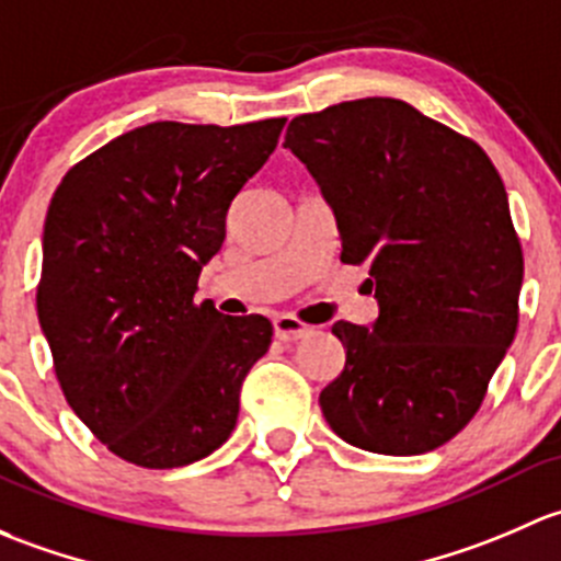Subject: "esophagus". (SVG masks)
Returning <instances> with one entry per match:
<instances>
[{
  "instance_id": "esophagus-1",
  "label": "esophagus",
  "mask_w": 561,
  "mask_h": 561,
  "mask_svg": "<svg viewBox=\"0 0 561 561\" xmlns=\"http://www.w3.org/2000/svg\"><path fill=\"white\" fill-rule=\"evenodd\" d=\"M273 327H275V337L283 340V343H291V340H302V337H308V334H310L308 323H302V321L294 319V316H288V313L278 316V319L273 321Z\"/></svg>"
}]
</instances>
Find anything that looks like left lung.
<instances>
[{"label":"left lung","instance_id":"obj_1","mask_svg":"<svg viewBox=\"0 0 561 561\" xmlns=\"http://www.w3.org/2000/svg\"><path fill=\"white\" fill-rule=\"evenodd\" d=\"M332 205L345 264H367L378 319L337 321L345 367L319 402L334 435L386 456L448 443L478 413L518 327L522 242L478 142L389 96L288 124Z\"/></svg>","mask_w":561,"mask_h":561}]
</instances>
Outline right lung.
<instances>
[{
  "label": "right lung",
  "instance_id": "obj_1",
  "mask_svg": "<svg viewBox=\"0 0 561 561\" xmlns=\"http://www.w3.org/2000/svg\"><path fill=\"white\" fill-rule=\"evenodd\" d=\"M283 124L156 121L78 161L50 199L39 327L69 408L131 465H192L238 424L242 380L273 323L194 294Z\"/></svg>",
  "mask_w": 561,
  "mask_h": 561
}]
</instances>
